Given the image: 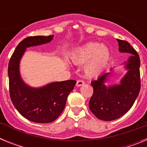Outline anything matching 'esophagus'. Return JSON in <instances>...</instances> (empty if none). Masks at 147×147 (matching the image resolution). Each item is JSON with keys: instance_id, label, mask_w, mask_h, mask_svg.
Segmentation results:
<instances>
[{"instance_id": "34e87169", "label": "esophagus", "mask_w": 147, "mask_h": 147, "mask_svg": "<svg viewBox=\"0 0 147 147\" xmlns=\"http://www.w3.org/2000/svg\"><path fill=\"white\" fill-rule=\"evenodd\" d=\"M85 84V82L83 81V80H78L77 82H76V86L80 87V86H82V85H83Z\"/></svg>"}]
</instances>
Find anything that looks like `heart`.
<instances>
[{"mask_svg":"<svg viewBox=\"0 0 147 147\" xmlns=\"http://www.w3.org/2000/svg\"><path fill=\"white\" fill-rule=\"evenodd\" d=\"M74 63L85 64V74L93 77L102 72L110 60V51L105 45L89 42L75 49L71 55Z\"/></svg>","mask_w":147,"mask_h":147,"instance_id":"b5f03b06","label":"heart"}]
</instances>
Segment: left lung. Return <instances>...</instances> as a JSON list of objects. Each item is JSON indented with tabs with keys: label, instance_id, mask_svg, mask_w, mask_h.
I'll return each instance as SVG.
<instances>
[{
	"label": "left lung",
	"instance_id": "1",
	"mask_svg": "<svg viewBox=\"0 0 147 147\" xmlns=\"http://www.w3.org/2000/svg\"><path fill=\"white\" fill-rule=\"evenodd\" d=\"M117 41L120 52L132 55L124 62L127 72L119 85L106 86L105 82L110 72L105 73L91 82L93 93L90 99L89 107L100 120L113 121L124 115L132 107L141 89L139 56L127 41L119 39Z\"/></svg>",
	"mask_w": 147,
	"mask_h": 147
}]
</instances>
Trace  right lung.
<instances>
[{"label": "right lung", "instance_id": "obj_1", "mask_svg": "<svg viewBox=\"0 0 147 147\" xmlns=\"http://www.w3.org/2000/svg\"><path fill=\"white\" fill-rule=\"evenodd\" d=\"M54 35L34 36L23 40L15 49L8 66L11 102L23 117L35 123H51L59 117L65 107L67 98L76 85L75 80L49 83L32 88L22 80L20 62L26 48L50 42Z\"/></svg>", "mask_w": 147, "mask_h": 147}]
</instances>
